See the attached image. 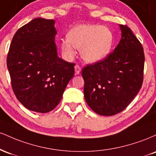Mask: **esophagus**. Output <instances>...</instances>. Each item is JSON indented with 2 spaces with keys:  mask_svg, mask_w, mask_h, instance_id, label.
I'll list each match as a JSON object with an SVG mask.
<instances>
[{
  "mask_svg": "<svg viewBox=\"0 0 156 156\" xmlns=\"http://www.w3.org/2000/svg\"><path fill=\"white\" fill-rule=\"evenodd\" d=\"M80 71H81V68H80L78 65L75 66V73H76V75H79Z\"/></svg>",
  "mask_w": 156,
  "mask_h": 156,
  "instance_id": "esophagus-1",
  "label": "esophagus"
}]
</instances>
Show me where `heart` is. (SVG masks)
Segmentation results:
<instances>
[{
    "mask_svg": "<svg viewBox=\"0 0 156 156\" xmlns=\"http://www.w3.org/2000/svg\"><path fill=\"white\" fill-rule=\"evenodd\" d=\"M62 39L61 47L67 58L76 55V49L80 50L84 62L94 64L104 60L110 54L114 43V36L107 27L91 24H80L73 27Z\"/></svg>",
    "mask_w": 156,
    "mask_h": 156,
    "instance_id": "b5f03b06",
    "label": "heart"
}]
</instances>
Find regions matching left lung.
<instances>
[{
	"label": "left lung",
	"instance_id": "obj_1",
	"mask_svg": "<svg viewBox=\"0 0 156 156\" xmlns=\"http://www.w3.org/2000/svg\"><path fill=\"white\" fill-rule=\"evenodd\" d=\"M119 28L122 37L114 52L82 69L85 101L100 115L122 112L142 85L144 50L128 26L119 25Z\"/></svg>",
	"mask_w": 156,
	"mask_h": 156
}]
</instances>
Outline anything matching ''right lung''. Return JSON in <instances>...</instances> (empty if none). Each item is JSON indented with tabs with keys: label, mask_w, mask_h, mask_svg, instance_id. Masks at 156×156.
<instances>
[{
	"label": "right lung",
	"mask_w": 156,
	"mask_h": 156,
	"mask_svg": "<svg viewBox=\"0 0 156 156\" xmlns=\"http://www.w3.org/2000/svg\"><path fill=\"white\" fill-rule=\"evenodd\" d=\"M55 20L37 17L15 33L7 67L17 100L28 110L47 113L62 100L75 64L59 58Z\"/></svg>",
	"instance_id": "right-lung-1"
}]
</instances>
